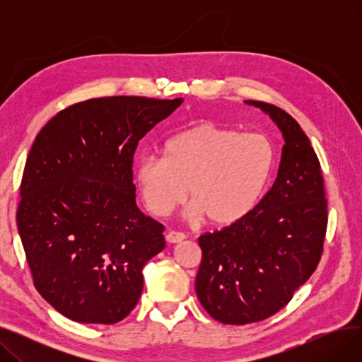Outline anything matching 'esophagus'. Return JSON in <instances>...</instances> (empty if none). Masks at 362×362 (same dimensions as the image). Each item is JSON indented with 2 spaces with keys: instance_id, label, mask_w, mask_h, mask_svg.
Masks as SVG:
<instances>
[{
  "instance_id": "esophagus-1",
  "label": "esophagus",
  "mask_w": 362,
  "mask_h": 362,
  "mask_svg": "<svg viewBox=\"0 0 362 362\" xmlns=\"http://www.w3.org/2000/svg\"><path fill=\"white\" fill-rule=\"evenodd\" d=\"M186 239V236L183 235V233H180V232H168L167 233V236H165V240L168 242V243H180L182 240H185Z\"/></svg>"
}]
</instances>
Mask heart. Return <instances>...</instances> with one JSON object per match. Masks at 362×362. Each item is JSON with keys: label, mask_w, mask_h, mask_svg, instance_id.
I'll return each mask as SVG.
<instances>
[{"label": "heart", "mask_w": 362, "mask_h": 362, "mask_svg": "<svg viewBox=\"0 0 362 362\" xmlns=\"http://www.w3.org/2000/svg\"><path fill=\"white\" fill-rule=\"evenodd\" d=\"M274 158L265 136L205 122L171 136L163 157H141L133 177L151 214L165 217L189 195L187 221L230 226L255 208Z\"/></svg>", "instance_id": "1"}]
</instances>
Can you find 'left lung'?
<instances>
[{
	"mask_svg": "<svg viewBox=\"0 0 362 362\" xmlns=\"http://www.w3.org/2000/svg\"><path fill=\"white\" fill-rule=\"evenodd\" d=\"M272 119L284 145L277 177L240 221L198 242L202 261L195 291L205 311L223 325H250L280 311L320 261L327 201L308 136L283 110L245 101Z\"/></svg>",
	"mask_w": 362,
	"mask_h": 362,
	"instance_id": "8db88e82",
	"label": "left lung"
}]
</instances>
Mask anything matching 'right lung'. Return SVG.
Wrapping results in <instances>:
<instances>
[{
	"mask_svg": "<svg viewBox=\"0 0 362 362\" xmlns=\"http://www.w3.org/2000/svg\"><path fill=\"white\" fill-rule=\"evenodd\" d=\"M183 98L105 97L74 104L37 133L17 229L36 291L64 317L114 325L138 303L164 226L136 205L138 142Z\"/></svg>",
	"mask_w": 362,
	"mask_h": 362,
	"instance_id": "add662e5",
	"label": "right lung"
}]
</instances>
